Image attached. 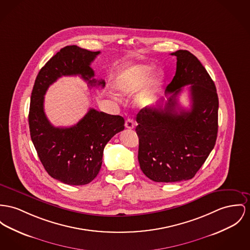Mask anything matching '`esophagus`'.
Returning a JSON list of instances; mask_svg holds the SVG:
<instances>
[{
    "label": "esophagus",
    "instance_id": "obj_1",
    "mask_svg": "<svg viewBox=\"0 0 250 250\" xmlns=\"http://www.w3.org/2000/svg\"><path fill=\"white\" fill-rule=\"evenodd\" d=\"M125 127L127 129H133L134 128V121H133V118L131 117H128L125 121Z\"/></svg>",
    "mask_w": 250,
    "mask_h": 250
}]
</instances>
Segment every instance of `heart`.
<instances>
[{
  "instance_id": "heart-1",
  "label": "heart",
  "mask_w": 250,
  "mask_h": 250,
  "mask_svg": "<svg viewBox=\"0 0 250 250\" xmlns=\"http://www.w3.org/2000/svg\"><path fill=\"white\" fill-rule=\"evenodd\" d=\"M154 72V67L149 64H143L134 67L122 74L117 80V88L124 95H131L139 91L147 83ZM160 86V78L157 77L150 81L146 93L141 99L143 103H148L153 99Z\"/></svg>"
}]
</instances>
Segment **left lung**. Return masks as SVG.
I'll list each match as a JSON object with an SVG mask.
<instances>
[{"label": "left lung", "instance_id": "left-lung-1", "mask_svg": "<svg viewBox=\"0 0 250 250\" xmlns=\"http://www.w3.org/2000/svg\"><path fill=\"white\" fill-rule=\"evenodd\" d=\"M176 72L167 86L164 102L146 107L136 116L138 161L143 173L154 182L191 179L214 148L218 132L216 87L199 60L190 52L171 53ZM190 84L191 109H182L177 95Z\"/></svg>", "mask_w": 250, "mask_h": 250}]
</instances>
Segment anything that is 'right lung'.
<instances>
[{
	"label": "right lung",
	"mask_w": 250,
	"mask_h": 250,
	"mask_svg": "<svg viewBox=\"0 0 250 250\" xmlns=\"http://www.w3.org/2000/svg\"><path fill=\"white\" fill-rule=\"evenodd\" d=\"M77 45L62 48L42 67L34 83L28 122L34 147L51 177L73 186L93 181L100 172L105 145L124 130V118L95 109L76 125L54 127L45 116L44 95L51 84L62 76H81L90 87L105 86L94 79L91 62L100 54Z\"/></svg>",
	"instance_id": "right-lung-1"
}]
</instances>
